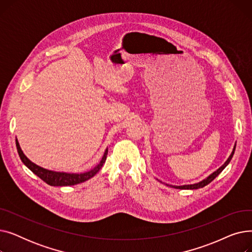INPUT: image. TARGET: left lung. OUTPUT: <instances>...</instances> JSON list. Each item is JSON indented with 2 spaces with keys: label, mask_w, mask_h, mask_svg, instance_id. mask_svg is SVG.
<instances>
[{
  "label": "left lung",
  "mask_w": 252,
  "mask_h": 252,
  "mask_svg": "<svg viewBox=\"0 0 252 252\" xmlns=\"http://www.w3.org/2000/svg\"><path fill=\"white\" fill-rule=\"evenodd\" d=\"M235 148H236V145L234 146L233 151H232L231 155L229 156L228 159L226 160V162H224V163H223L220 168H218L216 171H214L213 174L209 175L206 179L202 180L201 182L196 183V184H191V185H183V186H174V185H168V184H166V185H167V186H170V187L176 188V189H186V190H194V189L203 188L204 186H206V185H208L210 182H213V181L221 173V171L224 169V167H226V166L230 163V161H231V159H232V157H233V155H234V152H235Z\"/></svg>",
  "instance_id": "1"
}]
</instances>
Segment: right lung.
<instances>
[{"label": "right lung", "instance_id": "1", "mask_svg": "<svg viewBox=\"0 0 252 252\" xmlns=\"http://www.w3.org/2000/svg\"><path fill=\"white\" fill-rule=\"evenodd\" d=\"M16 147H17L20 159L25 164V166H28L34 175H36L39 179H42L44 182L50 185V186H73V185H77L88 181L89 179L94 177L101 169L102 165L106 160V156H107V153H108V148H106L102 159L94 168L85 171V173L73 174V173H63V171L50 170L42 166L36 165L25 156V154L20 148V145L17 139H16Z\"/></svg>", "mask_w": 252, "mask_h": 252}]
</instances>
